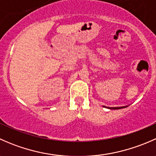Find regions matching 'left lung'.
<instances>
[{"label": "left lung", "instance_id": "left-lung-1", "mask_svg": "<svg viewBox=\"0 0 156 156\" xmlns=\"http://www.w3.org/2000/svg\"><path fill=\"white\" fill-rule=\"evenodd\" d=\"M103 107H105V106H103ZM125 107H127V106H123V107H106V108H110V109H120V108H125Z\"/></svg>", "mask_w": 156, "mask_h": 156}]
</instances>
